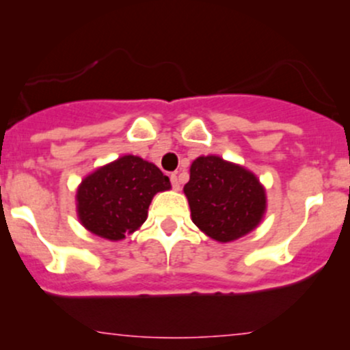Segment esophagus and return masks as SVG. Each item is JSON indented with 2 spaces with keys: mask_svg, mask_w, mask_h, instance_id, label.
<instances>
[{
  "mask_svg": "<svg viewBox=\"0 0 350 350\" xmlns=\"http://www.w3.org/2000/svg\"><path fill=\"white\" fill-rule=\"evenodd\" d=\"M171 184H172V189H174V191H179L180 183H179L178 174H171Z\"/></svg>",
  "mask_w": 350,
  "mask_h": 350,
  "instance_id": "34e87169",
  "label": "esophagus"
}]
</instances>
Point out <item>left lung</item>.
<instances>
[{
    "label": "left lung",
    "instance_id": "8db88e82",
    "mask_svg": "<svg viewBox=\"0 0 350 350\" xmlns=\"http://www.w3.org/2000/svg\"><path fill=\"white\" fill-rule=\"evenodd\" d=\"M192 222L217 242H234L262 222L267 194L253 172L219 156H199L184 186Z\"/></svg>",
    "mask_w": 350,
    "mask_h": 350
}]
</instances>
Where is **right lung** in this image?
<instances>
[{"instance_id":"1","label":"right lung","mask_w":350,"mask_h":350,"mask_svg":"<svg viewBox=\"0 0 350 350\" xmlns=\"http://www.w3.org/2000/svg\"><path fill=\"white\" fill-rule=\"evenodd\" d=\"M170 189V178L158 166L139 156H122L80 183L75 196L79 220L102 239L123 240L143 226L152 198Z\"/></svg>"}]
</instances>
